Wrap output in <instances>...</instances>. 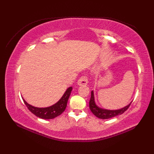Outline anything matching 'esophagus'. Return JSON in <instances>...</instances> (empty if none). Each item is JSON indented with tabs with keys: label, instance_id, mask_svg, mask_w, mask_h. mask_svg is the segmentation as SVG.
Masks as SVG:
<instances>
[{
	"label": "esophagus",
	"instance_id": "1",
	"mask_svg": "<svg viewBox=\"0 0 154 154\" xmlns=\"http://www.w3.org/2000/svg\"><path fill=\"white\" fill-rule=\"evenodd\" d=\"M88 83V78L85 75L81 77L80 79L78 80L77 84L78 85H86Z\"/></svg>",
	"mask_w": 154,
	"mask_h": 154
}]
</instances>
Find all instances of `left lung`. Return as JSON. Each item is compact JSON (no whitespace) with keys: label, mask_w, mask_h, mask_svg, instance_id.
<instances>
[{"label":"left lung","mask_w":154,"mask_h":154,"mask_svg":"<svg viewBox=\"0 0 154 154\" xmlns=\"http://www.w3.org/2000/svg\"><path fill=\"white\" fill-rule=\"evenodd\" d=\"M132 102L127 106H124V108L119 110H106L103 109L98 106L95 102H94V97L93 91H91V99L89 100V108L91 112H93L94 115H95L97 117L99 118L100 119H109L110 118L116 116L120 114H123L125 111L128 109Z\"/></svg>","instance_id":"1"}]
</instances>
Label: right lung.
<instances>
[{"label": "right lung", "mask_w": 154, "mask_h": 154, "mask_svg": "<svg viewBox=\"0 0 154 154\" xmlns=\"http://www.w3.org/2000/svg\"><path fill=\"white\" fill-rule=\"evenodd\" d=\"M71 91L72 87H69L58 102L54 104V105L45 108H38L33 106L26 103V101L23 98L22 99L28 110L32 113H33L34 115L42 119H52L60 116L62 112H64V110L66 109L67 103Z\"/></svg>", "instance_id": "right-lung-1"}]
</instances>
